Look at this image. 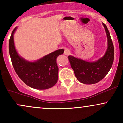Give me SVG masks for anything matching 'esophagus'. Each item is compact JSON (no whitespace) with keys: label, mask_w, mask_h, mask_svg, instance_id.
<instances>
[{"label":"esophagus","mask_w":123,"mask_h":123,"mask_svg":"<svg viewBox=\"0 0 123 123\" xmlns=\"http://www.w3.org/2000/svg\"><path fill=\"white\" fill-rule=\"evenodd\" d=\"M64 54L66 55H69L70 54V51L69 50H68V49H66L65 50V51H64Z\"/></svg>","instance_id":"obj_1"}]
</instances>
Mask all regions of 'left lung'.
<instances>
[{
    "mask_svg": "<svg viewBox=\"0 0 123 123\" xmlns=\"http://www.w3.org/2000/svg\"><path fill=\"white\" fill-rule=\"evenodd\" d=\"M108 37V49L102 58L94 62L86 61L72 56H68L72 68L77 79L86 84H95L108 74L114 60V47L106 25L102 23Z\"/></svg>",
    "mask_w": 123,
    "mask_h": 123,
    "instance_id": "obj_1",
    "label": "left lung"
}]
</instances>
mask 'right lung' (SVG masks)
Here are the masks:
<instances>
[{"label": "right lung", "mask_w": 123, "mask_h": 123, "mask_svg": "<svg viewBox=\"0 0 123 123\" xmlns=\"http://www.w3.org/2000/svg\"><path fill=\"white\" fill-rule=\"evenodd\" d=\"M12 31L9 40V53L15 72L26 85L38 90H46L53 87L58 79V68L56 60L62 54L64 50L61 49L49 54L34 62L25 61L18 55L14 43Z\"/></svg>", "instance_id": "1"}]
</instances>
